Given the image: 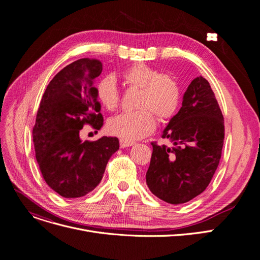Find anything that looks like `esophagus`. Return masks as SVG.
<instances>
[{
  "label": "esophagus",
  "instance_id": "34e87169",
  "mask_svg": "<svg viewBox=\"0 0 260 260\" xmlns=\"http://www.w3.org/2000/svg\"><path fill=\"white\" fill-rule=\"evenodd\" d=\"M135 143L133 142V141H126V140H123V139H120V146L122 147V148H124V147H128V146H132V145H134Z\"/></svg>",
  "mask_w": 260,
  "mask_h": 260
}]
</instances>
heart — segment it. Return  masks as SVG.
<instances>
[{"instance_id": "b5f03b06", "label": "heart", "mask_w": 260, "mask_h": 260, "mask_svg": "<svg viewBox=\"0 0 260 260\" xmlns=\"http://www.w3.org/2000/svg\"><path fill=\"white\" fill-rule=\"evenodd\" d=\"M124 84L139 89L134 112L120 114L107 123L108 132L123 140L134 141L146 137L156 127V117L166 122L173 118L181 103L179 82L171 75L161 74L144 63L133 64L121 73ZM100 104L113 112L120 103V90L113 76L99 79L94 86Z\"/></svg>"}]
</instances>
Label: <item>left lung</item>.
<instances>
[{
    "mask_svg": "<svg viewBox=\"0 0 260 260\" xmlns=\"http://www.w3.org/2000/svg\"><path fill=\"white\" fill-rule=\"evenodd\" d=\"M161 137L173 146L152 142L146 184L163 201L185 203L208 187L223 146L224 120L207 79L200 76L190 82L181 108Z\"/></svg>",
    "mask_w": 260,
    "mask_h": 260,
    "instance_id": "8db88e82",
    "label": "left lung"
}]
</instances>
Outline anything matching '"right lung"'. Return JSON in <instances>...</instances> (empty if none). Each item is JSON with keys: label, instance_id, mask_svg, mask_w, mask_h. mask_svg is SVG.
I'll return each mask as SVG.
<instances>
[{"label": "right lung", "instance_id": "right-lung-1", "mask_svg": "<svg viewBox=\"0 0 260 260\" xmlns=\"http://www.w3.org/2000/svg\"><path fill=\"white\" fill-rule=\"evenodd\" d=\"M101 72L100 60H77L53 77L40 102L32 129L36 159L47 185L64 198L91 192L119 149L116 137L84 142L79 137L86 124L93 129L103 125L92 86Z\"/></svg>", "mask_w": 260, "mask_h": 260}]
</instances>
